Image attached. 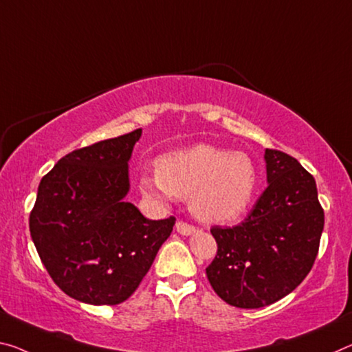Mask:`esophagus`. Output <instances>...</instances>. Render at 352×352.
<instances>
[{
    "instance_id": "34e87169",
    "label": "esophagus",
    "mask_w": 352,
    "mask_h": 352,
    "mask_svg": "<svg viewBox=\"0 0 352 352\" xmlns=\"http://www.w3.org/2000/svg\"><path fill=\"white\" fill-rule=\"evenodd\" d=\"M175 228H177V232L180 233V235H185V236L194 235V233L197 232L196 227L191 226V224H188V222H183V221H178L177 224H175Z\"/></svg>"
}]
</instances>
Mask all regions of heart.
Segmentation results:
<instances>
[{"label": "heart", "instance_id": "heart-1", "mask_svg": "<svg viewBox=\"0 0 352 352\" xmlns=\"http://www.w3.org/2000/svg\"><path fill=\"white\" fill-rule=\"evenodd\" d=\"M156 172L139 180L144 196L161 204L189 197L192 214L208 224L241 216L256 186L255 166L246 153L211 144H196L161 156Z\"/></svg>", "mask_w": 352, "mask_h": 352}]
</instances>
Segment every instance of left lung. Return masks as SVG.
<instances>
[{
	"mask_svg": "<svg viewBox=\"0 0 352 352\" xmlns=\"http://www.w3.org/2000/svg\"><path fill=\"white\" fill-rule=\"evenodd\" d=\"M267 188L241 224L211 227L217 243L206 277L239 309L277 302L309 274L320 249L324 211L316 183L299 161L266 148Z\"/></svg>",
	"mask_w": 352,
	"mask_h": 352,
	"instance_id": "8db88e82",
	"label": "left lung"
}]
</instances>
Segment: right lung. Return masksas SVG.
I'll use <instances>...</instances> for the list:
<instances>
[{
	"instance_id": "add662e5",
	"label": "right lung",
	"mask_w": 352,
	"mask_h": 352,
	"mask_svg": "<svg viewBox=\"0 0 352 352\" xmlns=\"http://www.w3.org/2000/svg\"><path fill=\"white\" fill-rule=\"evenodd\" d=\"M141 128L74 150L42 178L30 232L50 277L65 294L116 305L136 292L175 217L150 221L125 202L128 161Z\"/></svg>"
}]
</instances>
